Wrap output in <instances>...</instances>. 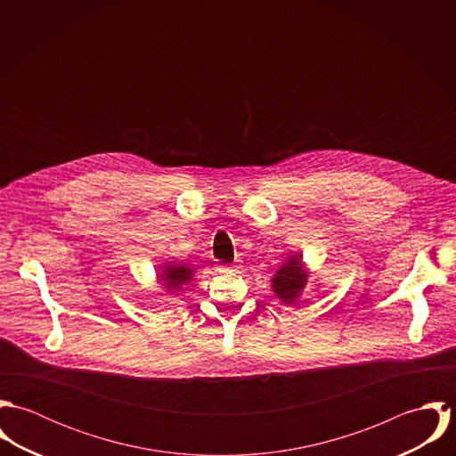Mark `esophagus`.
Here are the masks:
<instances>
[{
    "instance_id": "34e87169",
    "label": "esophagus",
    "mask_w": 456,
    "mask_h": 456,
    "mask_svg": "<svg viewBox=\"0 0 456 456\" xmlns=\"http://www.w3.org/2000/svg\"><path fill=\"white\" fill-rule=\"evenodd\" d=\"M219 270L221 272H235V270H239V266H235V265H221Z\"/></svg>"
}]
</instances>
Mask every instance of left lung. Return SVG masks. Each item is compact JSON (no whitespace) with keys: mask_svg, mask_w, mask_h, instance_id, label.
I'll list each match as a JSON object with an SVG mask.
<instances>
[{"mask_svg":"<svg viewBox=\"0 0 456 456\" xmlns=\"http://www.w3.org/2000/svg\"><path fill=\"white\" fill-rule=\"evenodd\" d=\"M309 281V270L305 268L304 256L300 253L289 256L272 277V291L284 304H295Z\"/></svg>","mask_w":456,"mask_h":456,"instance_id":"8db88e82","label":"left lung"}]
</instances>
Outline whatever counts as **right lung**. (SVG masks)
<instances>
[{"mask_svg": "<svg viewBox=\"0 0 456 456\" xmlns=\"http://www.w3.org/2000/svg\"><path fill=\"white\" fill-rule=\"evenodd\" d=\"M193 273H195V268L191 266V263L168 261V263H163L161 272H158V281L163 284V288L168 293H175V291H181L183 286H186L193 279Z\"/></svg>", "mask_w": 456, "mask_h": 456, "instance_id": "add662e5", "label": "right lung"}]
</instances>
